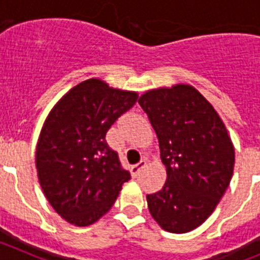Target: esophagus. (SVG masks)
Here are the masks:
<instances>
[{
    "label": "esophagus",
    "instance_id": "obj_1",
    "mask_svg": "<svg viewBox=\"0 0 260 260\" xmlns=\"http://www.w3.org/2000/svg\"><path fill=\"white\" fill-rule=\"evenodd\" d=\"M145 166H146L145 159H141V161H140L137 165H133L132 168H131V174H132V178H136L137 175L140 174V171L143 170Z\"/></svg>",
    "mask_w": 260,
    "mask_h": 260
}]
</instances>
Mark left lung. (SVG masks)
<instances>
[{
  "instance_id": "obj_1",
  "label": "left lung",
  "mask_w": 260,
  "mask_h": 260,
  "mask_svg": "<svg viewBox=\"0 0 260 260\" xmlns=\"http://www.w3.org/2000/svg\"><path fill=\"white\" fill-rule=\"evenodd\" d=\"M159 144L166 182L146 195L157 224L188 233L212 214L233 177L234 146L213 106L191 85L148 90L140 96Z\"/></svg>"
}]
</instances>
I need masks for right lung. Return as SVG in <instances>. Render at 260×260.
Instances as JSON below:
<instances>
[{
	"label": "right lung",
	"mask_w": 260,
	"mask_h": 260,
	"mask_svg": "<svg viewBox=\"0 0 260 260\" xmlns=\"http://www.w3.org/2000/svg\"><path fill=\"white\" fill-rule=\"evenodd\" d=\"M137 98L136 91L89 78L49 111L36 145V170L47 200L69 224L96 222L131 179L105 137Z\"/></svg>",
	"instance_id": "1"
}]
</instances>
